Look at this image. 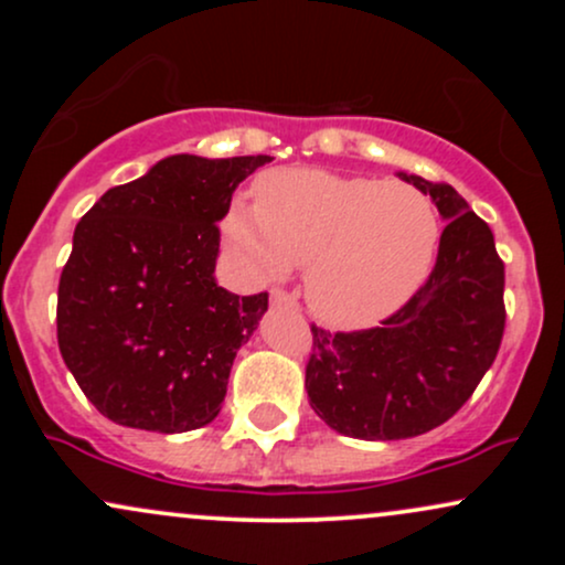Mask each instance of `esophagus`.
<instances>
[{
  "label": "esophagus",
  "mask_w": 565,
  "mask_h": 565,
  "mask_svg": "<svg viewBox=\"0 0 565 565\" xmlns=\"http://www.w3.org/2000/svg\"><path fill=\"white\" fill-rule=\"evenodd\" d=\"M270 305H297V300L284 289H274L270 291Z\"/></svg>",
  "instance_id": "obj_1"
}]
</instances>
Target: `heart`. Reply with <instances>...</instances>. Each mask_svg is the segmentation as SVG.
I'll return each mask as SVG.
<instances>
[{"mask_svg":"<svg viewBox=\"0 0 565 565\" xmlns=\"http://www.w3.org/2000/svg\"><path fill=\"white\" fill-rule=\"evenodd\" d=\"M233 199L225 236L257 281L305 265V297L321 321L372 327L404 305L430 274L438 217L430 199L398 180L323 170H270Z\"/></svg>","mask_w":565,"mask_h":565,"instance_id":"obj_1","label":"heart"}]
</instances>
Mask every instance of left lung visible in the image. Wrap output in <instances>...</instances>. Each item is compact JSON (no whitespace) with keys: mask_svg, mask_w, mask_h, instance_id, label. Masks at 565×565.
Masks as SVG:
<instances>
[{"mask_svg":"<svg viewBox=\"0 0 565 565\" xmlns=\"http://www.w3.org/2000/svg\"><path fill=\"white\" fill-rule=\"evenodd\" d=\"M401 180L436 201L446 228L436 268L380 327H310V406L332 430L361 440L414 438L462 408L494 364L504 334V263L494 233L451 185Z\"/></svg>","mask_w":565,"mask_h":565,"instance_id":"obj_1","label":"left lung"}]
</instances>
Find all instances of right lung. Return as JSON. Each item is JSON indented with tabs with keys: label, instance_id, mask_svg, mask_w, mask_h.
<instances>
[{
	"label": "right lung",
	"instance_id": "right-lung-1",
	"mask_svg": "<svg viewBox=\"0 0 565 565\" xmlns=\"http://www.w3.org/2000/svg\"><path fill=\"white\" fill-rule=\"evenodd\" d=\"M270 157L161 159L95 201L57 287V345L103 417L185 433L220 414L233 359L268 291L217 287V223Z\"/></svg>",
	"mask_w": 565,
	"mask_h": 565
}]
</instances>
